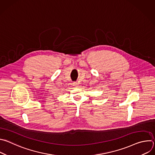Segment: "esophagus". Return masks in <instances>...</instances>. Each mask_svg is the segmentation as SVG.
<instances>
[{"label": "esophagus", "instance_id": "1", "mask_svg": "<svg viewBox=\"0 0 155 155\" xmlns=\"http://www.w3.org/2000/svg\"><path fill=\"white\" fill-rule=\"evenodd\" d=\"M73 85H74V86H76V87H77V86H78V83H77V82H74V83H73Z\"/></svg>", "mask_w": 155, "mask_h": 155}]
</instances>
